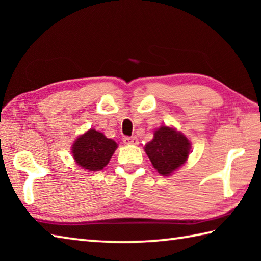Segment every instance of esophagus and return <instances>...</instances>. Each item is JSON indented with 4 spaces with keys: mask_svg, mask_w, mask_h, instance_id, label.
<instances>
[{
    "mask_svg": "<svg viewBox=\"0 0 261 261\" xmlns=\"http://www.w3.org/2000/svg\"><path fill=\"white\" fill-rule=\"evenodd\" d=\"M123 143L126 145H138L139 140L137 137H124V138H123Z\"/></svg>",
    "mask_w": 261,
    "mask_h": 261,
    "instance_id": "1",
    "label": "esophagus"
}]
</instances>
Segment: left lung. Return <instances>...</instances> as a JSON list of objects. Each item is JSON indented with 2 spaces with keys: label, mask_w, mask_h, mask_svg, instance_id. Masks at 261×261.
<instances>
[{
  "label": "left lung",
  "mask_w": 261,
  "mask_h": 261,
  "mask_svg": "<svg viewBox=\"0 0 261 261\" xmlns=\"http://www.w3.org/2000/svg\"><path fill=\"white\" fill-rule=\"evenodd\" d=\"M145 152L159 174L169 176L187 161L190 143L180 132L161 126L154 132L153 140L146 144Z\"/></svg>",
  "instance_id": "1"
}]
</instances>
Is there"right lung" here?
Segmentation results:
<instances>
[{
  "label": "right lung",
  "mask_w": 261,
  "mask_h": 261,
  "mask_svg": "<svg viewBox=\"0 0 261 261\" xmlns=\"http://www.w3.org/2000/svg\"><path fill=\"white\" fill-rule=\"evenodd\" d=\"M117 147L114 140L96 130H88L72 145V154L79 166L91 171L101 170L108 165Z\"/></svg>",
  "instance_id": "obj_1"
}]
</instances>
